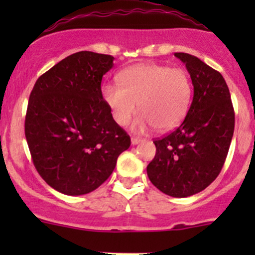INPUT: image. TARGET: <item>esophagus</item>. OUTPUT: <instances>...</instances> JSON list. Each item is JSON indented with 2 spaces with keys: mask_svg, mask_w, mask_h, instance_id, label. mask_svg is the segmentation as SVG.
<instances>
[{
  "mask_svg": "<svg viewBox=\"0 0 255 255\" xmlns=\"http://www.w3.org/2000/svg\"><path fill=\"white\" fill-rule=\"evenodd\" d=\"M142 138H138V137H132L130 138V142H132V144L133 145H135V144H138V143H140L142 142Z\"/></svg>",
  "mask_w": 255,
  "mask_h": 255,
  "instance_id": "34e87169",
  "label": "esophagus"
}]
</instances>
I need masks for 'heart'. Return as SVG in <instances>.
<instances>
[{
  "mask_svg": "<svg viewBox=\"0 0 255 255\" xmlns=\"http://www.w3.org/2000/svg\"><path fill=\"white\" fill-rule=\"evenodd\" d=\"M120 84H106L102 97L116 122L126 126L139 116L134 129L145 132L155 127L160 132L175 128L191 104L192 82L187 71L160 64H139L118 76Z\"/></svg>",
  "mask_w": 255,
  "mask_h": 255,
  "instance_id": "1",
  "label": "heart"
}]
</instances>
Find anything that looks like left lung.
Segmentation results:
<instances>
[{"instance_id": "8db88e82", "label": "left lung", "mask_w": 255, "mask_h": 255, "mask_svg": "<svg viewBox=\"0 0 255 255\" xmlns=\"http://www.w3.org/2000/svg\"><path fill=\"white\" fill-rule=\"evenodd\" d=\"M175 56L189 71L194 99L181 125L154 140L156 153L146 174L164 194L187 197L206 189L222 170L235 130V110L218 71L190 54Z\"/></svg>"}]
</instances>
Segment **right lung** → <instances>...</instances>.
Listing matches in <instances>:
<instances>
[{
    "instance_id": "obj_1",
    "label": "right lung",
    "mask_w": 255,
    "mask_h": 255,
    "mask_svg": "<svg viewBox=\"0 0 255 255\" xmlns=\"http://www.w3.org/2000/svg\"><path fill=\"white\" fill-rule=\"evenodd\" d=\"M113 56L79 51L35 82L24 132L35 169L61 194L79 196L104 184L129 135L113 120L101 91Z\"/></svg>"
}]
</instances>
